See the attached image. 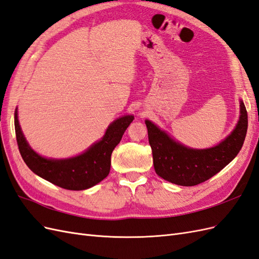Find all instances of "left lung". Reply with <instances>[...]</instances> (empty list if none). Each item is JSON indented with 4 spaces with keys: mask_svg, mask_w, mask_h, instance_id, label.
I'll return each instance as SVG.
<instances>
[{
    "mask_svg": "<svg viewBox=\"0 0 259 259\" xmlns=\"http://www.w3.org/2000/svg\"><path fill=\"white\" fill-rule=\"evenodd\" d=\"M153 166L160 178L182 186L202 183L220 172L240 152L247 132V111L240 101V117L231 134L211 148L194 149L174 141L146 120Z\"/></svg>",
    "mask_w": 259,
    "mask_h": 259,
    "instance_id": "left-lung-1",
    "label": "left lung"
}]
</instances>
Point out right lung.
Wrapping results in <instances>:
<instances>
[{
	"mask_svg": "<svg viewBox=\"0 0 259 259\" xmlns=\"http://www.w3.org/2000/svg\"><path fill=\"white\" fill-rule=\"evenodd\" d=\"M133 120L134 115L116 118L109 125L99 142L93 144L78 156L52 159L40 156L31 148L20 128L17 109L14 115L18 149L25 163L38 177L69 191L87 190L108 177L112 151Z\"/></svg>",
	"mask_w": 259,
	"mask_h": 259,
	"instance_id": "obj_1",
	"label": "right lung"
}]
</instances>
